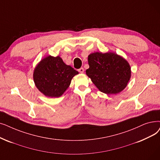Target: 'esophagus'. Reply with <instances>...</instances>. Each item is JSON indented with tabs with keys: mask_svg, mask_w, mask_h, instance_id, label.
Here are the masks:
<instances>
[{
	"mask_svg": "<svg viewBox=\"0 0 160 160\" xmlns=\"http://www.w3.org/2000/svg\"><path fill=\"white\" fill-rule=\"evenodd\" d=\"M78 72H80V73H83V72H84V68H79V69H78Z\"/></svg>",
	"mask_w": 160,
	"mask_h": 160,
	"instance_id": "obj_1",
	"label": "esophagus"
}]
</instances>
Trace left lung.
<instances>
[{"mask_svg":"<svg viewBox=\"0 0 160 160\" xmlns=\"http://www.w3.org/2000/svg\"><path fill=\"white\" fill-rule=\"evenodd\" d=\"M86 74L100 91L116 94L126 88L131 78L128 62L113 52H95L88 55Z\"/></svg>","mask_w":160,"mask_h":160,"instance_id":"8db88e82","label":"left lung"}]
</instances>
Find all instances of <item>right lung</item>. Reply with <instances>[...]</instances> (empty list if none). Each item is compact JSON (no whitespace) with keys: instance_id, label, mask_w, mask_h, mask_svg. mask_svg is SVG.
I'll use <instances>...</instances> for the list:
<instances>
[{"instance_id":"obj_1","label":"right lung","mask_w":160,"mask_h":160,"mask_svg":"<svg viewBox=\"0 0 160 160\" xmlns=\"http://www.w3.org/2000/svg\"><path fill=\"white\" fill-rule=\"evenodd\" d=\"M78 72L66 65L59 56L51 55L42 59L33 72L36 87L44 95L59 97L71 84V80Z\"/></svg>"}]
</instances>
